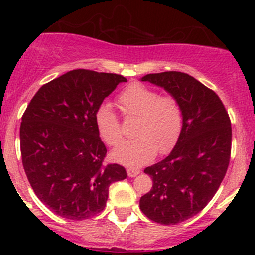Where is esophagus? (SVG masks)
<instances>
[{"mask_svg": "<svg viewBox=\"0 0 255 255\" xmlns=\"http://www.w3.org/2000/svg\"><path fill=\"white\" fill-rule=\"evenodd\" d=\"M140 172V170L139 169H134V168H128L127 169V174H128V176L129 177H135L137 174H139Z\"/></svg>", "mask_w": 255, "mask_h": 255, "instance_id": "1", "label": "esophagus"}]
</instances>
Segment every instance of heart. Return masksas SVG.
Instances as JSON below:
<instances>
[{
  "label": "heart",
  "instance_id": "1",
  "mask_svg": "<svg viewBox=\"0 0 255 255\" xmlns=\"http://www.w3.org/2000/svg\"><path fill=\"white\" fill-rule=\"evenodd\" d=\"M126 120L135 119V139L122 142L111 153L115 162L130 168L147 164L156 153L170 152L178 141L183 126V115L177 98L159 92L141 83L128 85L118 97ZM95 124L102 139L109 146L122 140L121 121L110 104H101L95 113Z\"/></svg>",
  "mask_w": 255,
  "mask_h": 255
}]
</instances>
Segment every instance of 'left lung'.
<instances>
[{"label": "left lung", "instance_id": "1", "mask_svg": "<svg viewBox=\"0 0 255 255\" xmlns=\"http://www.w3.org/2000/svg\"><path fill=\"white\" fill-rule=\"evenodd\" d=\"M141 80L163 87L182 109L178 141L168 157L145 169L153 184L140 198L146 217L177 224L200 212L218 191L230 160L231 122L215 91L186 73H156Z\"/></svg>", "mask_w": 255, "mask_h": 255}]
</instances>
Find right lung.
Listing matches in <instances>:
<instances>
[{
    "label": "right lung",
    "mask_w": 255,
    "mask_h": 255,
    "mask_svg": "<svg viewBox=\"0 0 255 255\" xmlns=\"http://www.w3.org/2000/svg\"><path fill=\"white\" fill-rule=\"evenodd\" d=\"M122 75L74 69L43 85L20 126L22 165L32 189L61 217L81 221L103 211L109 186L125 180L119 164L104 165L107 147L95 113Z\"/></svg>",
    "instance_id": "right-lung-1"
}]
</instances>
